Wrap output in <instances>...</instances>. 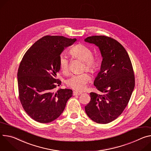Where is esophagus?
<instances>
[{
  "label": "esophagus",
  "mask_w": 151,
  "mask_h": 151,
  "mask_svg": "<svg viewBox=\"0 0 151 151\" xmlns=\"http://www.w3.org/2000/svg\"><path fill=\"white\" fill-rule=\"evenodd\" d=\"M82 93V92H81V91H73V96H76V95H80V94H81Z\"/></svg>",
  "instance_id": "obj_1"
}]
</instances>
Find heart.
I'll list each match as a JSON object with an SVG mask.
<instances>
[{
  "instance_id": "1",
  "label": "heart",
  "mask_w": 151,
  "mask_h": 151,
  "mask_svg": "<svg viewBox=\"0 0 151 151\" xmlns=\"http://www.w3.org/2000/svg\"><path fill=\"white\" fill-rule=\"evenodd\" d=\"M70 55L73 58L78 59L83 61L82 70H87L93 72L94 71L97 65L96 60L92 55L91 50L86 45L78 44L73 46L70 50ZM59 64L61 70L64 73H68L69 69V63L67 58L61 55L60 57ZM90 79V76L88 73L84 72L81 74L73 75L66 81L68 86L76 90H83L88 81Z\"/></svg>"
}]
</instances>
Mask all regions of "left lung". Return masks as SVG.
I'll return each mask as SVG.
<instances>
[{
  "mask_svg": "<svg viewBox=\"0 0 151 151\" xmlns=\"http://www.w3.org/2000/svg\"><path fill=\"white\" fill-rule=\"evenodd\" d=\"M84 41L98 46L102 58L94 81L102 94L90 93L85 110L93 121L105 124L117 119L129 102L135 86L132 64L125 49L113 38L94 35Z\"/></svg>",
  "mask_w": 151,
  "mask_h": 151,
  "instance_id": "8db88e82",
  "label": "left lung"
}]
</instances>
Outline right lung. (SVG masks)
I'll use <instances>...</instances> for the list:
<instances>
[{
  "label": "right lung",
  "mask_w": 151,
  "mask_h": 151,
  "mask_svg": "<svg viewBox=\"0 0 151 151\" xmlns=\"http://www.w3.org/2000/svg\"><path fill=\"white\" fill-rule=\"evenodd\" d=\"M76 41L63 36H45L27 50L21 61L17 73L19 99L26 113L38 122L57 119L72 96L70 89L54 90L61 85L56 78L60 55Z\"/></svg>",
  "instance_id": "1"
}]
</instances>
